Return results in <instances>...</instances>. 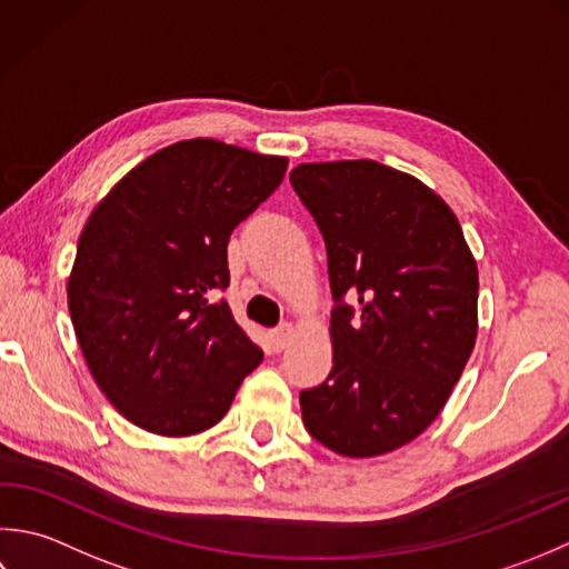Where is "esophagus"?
Here are the masks:
<instances>
[{
	"label": "esophagus",
	"mask_w": 569,
	"mask_h": 569,
	"mask_svg": "<svg viewBox=\"0 0 569 569\" xmlns=\"http://www.w3.org/2000/svg\"><path fill=\"white\" fill-rule=\"evenodd\" d=\"M292 333H295V329L289 327V323H280V327L272 329V331H270L272 349H274V351H282L284 346H287L289 341H292Z\"/></svg>",
	"instance_id": "34e87169"
}]
</instances>
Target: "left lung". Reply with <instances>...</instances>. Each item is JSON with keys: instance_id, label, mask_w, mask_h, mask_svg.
<instances>
[{"instance_id": "left-lung-1", "label": "left lung", "mask_w": 569, "mask_h": 569, "mask_svg": "<svg viewBox=\"0 0 569 569\" xmlns=\"http://www.w3.org/2000/svg\"><path fill=\"white\" fill-rule=\"evenodd\" d=\"M327 246L333 366L301 390L307 432L378 457L435 422L477 341L479 272L451 208L370 159L289 173Z\"/></svg>"}]
</instances>
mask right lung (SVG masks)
I'll use <instances>...</instances> for the list:
<instances>
[{
	"label": "right lung",
	"instance_id": "1",
	"mask_svg": "<svg viewBox=\"0 0 569 569\" xmlns=\"http://www.w3.org/2000/svg\"><path fill=\"white\" fill-rule=\"evenodd\" d=\"M284 171V157L187 139L137 164L90 213L68 309L98 388L142 430H208L262 361L220 292L230 233Z\"/></svg>",
	"mask_w": 569,
	"mask_h": 569
}]
</instances>
